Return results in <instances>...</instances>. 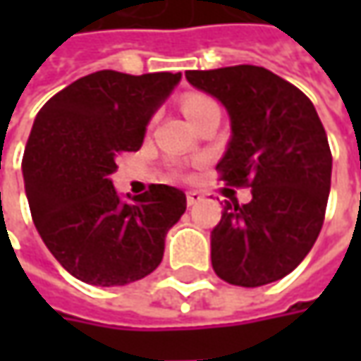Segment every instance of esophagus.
<instances>
[{
	"label": "esophagus",
	"mask_w": 361,
	"mask_h": 361,
	"mask_svg": "<svg viewBox=\"0 0 361 361\" xmlns=\"http://www.w3.org/2000/svg\"><path fill=\"white\" fill-rule=\"evenodd\" d=\"M202 201V192L199 190H188L187 192V204L188 207H192V204H197V202Z\"/></svg>",
	"instance_id": "obj_1"
}]
</instances>
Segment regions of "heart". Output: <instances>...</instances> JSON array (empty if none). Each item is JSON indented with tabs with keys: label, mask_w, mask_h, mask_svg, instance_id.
Listing matches in <instances>:
<instances>
[{
	"label": "heart",
	"mask_w": 361,
	"mask_h": 361,
	"mask_svg": "<svg viewBox=\"0 0 361 361\" xmlns=\"http://www.w3.org/2000/svg\"><path fill=\"white\" fill-rule=\"evenodd\" d=\"M211 108H216V104L211 98H207V96H202V94H190V96H187V98L183 100V110H185V114L188 116V120H192L195 116H199V114L211 110Z\"/></svg>",
	"instance_id": "1"
}]
</instances>
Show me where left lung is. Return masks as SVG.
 Wrapping results in <instances>:
<instances>
[{
	"label": "left lung",
	"mask_w": 361,
	"mask_h": 361,
	"mask_svg": "<svg viewBox=\"0 0 361 361\" xmlns=\"http://www.w3.org/2000/svg\"><path fill=\"white\" fill-rule=\"evenodd\" d=\"M187 80L227 108L231 140L216 164L251 201H225L211 233V263L231 285L283 279L312 251L326 216L331 150L312 100L261 66L188 70Z\"/></svg>",
	"instance_id": "8db88e82"
}]
</instances>
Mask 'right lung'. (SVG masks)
<instances>
[{"instance_id":"add662e5","label":"right lung","mask_w":361,"mask_h":361,"mask_svg":"<svg viewBox=\"0 0 361 361\" xmlns=\"http://www.w3.org/2000/svg\"><path fill=\"white\" fill-rule=\"evenodd\" d=\"M178 80L100 70L51 96L35 116L21 160L32 219L49 253L84 283L150 275L187 209L180 188L150 185L122 202L110 180L120 154L142 146L148 120Z\"/></svg>"}]
</instances>
